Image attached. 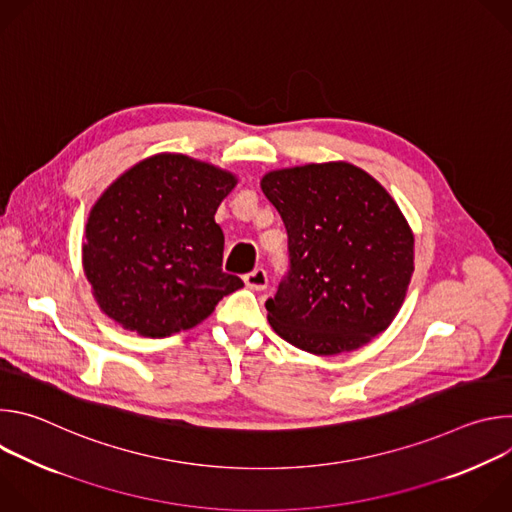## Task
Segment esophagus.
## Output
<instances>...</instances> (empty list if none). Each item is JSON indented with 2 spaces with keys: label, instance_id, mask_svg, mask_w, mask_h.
I'll return each mask as SVG.
<instances>
[{
  "label": "esophagus",
  "instance_id": "34e87169",
  "mask_svg": "<svg viewBox=\"0 0 512 512\" xmlns=\"http://www.w3.org/2000/svg\"><path fill=\"white\" fill-rule=\"evenodd\" d=\"M243 279H245L247 287H251V289H255V291H263V289L267 287V271H265L263 267L253 269V271L247 273Z\"/></svg>",
  "mask_w": 512,
  "mask_h": 512
}]
</instances>
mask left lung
I'll return each mask as SVG.
<instances>
[{"mask_svg":"<svg viewBox=\"0 0 512 512\" xmlns=\"http://www.w3.org/2000/svg\"><path fill=\"white\" fill-rule=\"evenodd\" d=\"M261 188L289 253V271L265 302L271 328L320 356L387 330L413 275V233L389 192L346 162L275 170Z\"/></svg>","mask_w":512,"mask_h":512,"instance_id":"left-lung-1","label":"left lung"}]
</instances>
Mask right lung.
Instances as JSON below:
<instances>
[{
  "instance_id": "obj_1",
  "label": "right lung",
  "mask_w": 512,
  "mask_h": 512,
  "mask_svg": "<svg viewBox=\"0 0 512 512\" xmlns=\"http://www.w3.org/2000/svg\"><path fill=\"white\" fill-rule=\"evenodd\" d=\"M233 174L178 154L119 176L91 210L83 265L99 308L143 336H170L208 318L243 287L223 271L225 235L214 212Z\"/></svg>"
}]
</instances>
